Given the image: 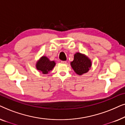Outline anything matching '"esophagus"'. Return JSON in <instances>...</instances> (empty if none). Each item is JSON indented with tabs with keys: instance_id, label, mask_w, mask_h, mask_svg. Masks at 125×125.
I'll return each instance as SVG.
<instances>
[{
	"instance_id": "34e87169",
	"label": "esophagus",
	"mask_w": 125,
	"mask_h": 125,
	"mask_svg": "<svg viewBox=\"0 0 125 125\" xmlns=\"http://www.w3.org/2000/svg\"><path fill=\"white\" fill-rule=\"evenodd\" d=\"M61 62L62 63V64H66V61H61Z\"/></svg>"
}]
</instances>
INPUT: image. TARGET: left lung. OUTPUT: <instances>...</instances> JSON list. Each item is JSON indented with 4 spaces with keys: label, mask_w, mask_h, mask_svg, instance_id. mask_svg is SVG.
Wrapping results in <instances>:
<instances>
[{
    "label": "left lung",
    "mask_w": 125,
    "mask_h": 125,
    "mask_svg": "<svg viewBox=\"0 0 125 125\" xmlns=\"http://www.w3.org/2000/svg\"><path fill=\"white\" fill-rule=\"evenodd\" d=\"M71 64L75 72L79 75L88 72L92 65L91 61L88 57L80 53L74 54V60Z\"/></svg>",
    "instance_id": "left-lung-1"
}]
</instances>
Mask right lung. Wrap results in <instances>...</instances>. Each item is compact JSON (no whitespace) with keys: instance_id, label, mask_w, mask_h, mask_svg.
<instances>
[{"instance_id":"right-lung-1","label":"right lung","mask_w":125,"mask_h":125,"mask_svg":"<svg viewBox=\"0 0 125 125\" xmlns=\"http://www.w3.org/2000/svg\"><path fill=\"white\" fill-rule=\"evenodd\" d=\"M55 64L54 61H51L47 57L42 56L37 62L36 68L37 70L42 72L43 74H47L49 71H52Z\"/></svg>"}]
</instances>
